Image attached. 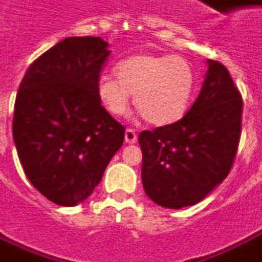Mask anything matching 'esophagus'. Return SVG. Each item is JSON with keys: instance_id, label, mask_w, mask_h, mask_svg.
Listing matches in <instances>:
<instances>
[{"instance_id": "esophagus-1", "label": "esophagus", "mask_w": 262, "mask_h": 262, "mask_svg": "<svg viewBox=\"0 0 262 262\" xmlns=\"http://www.w3.org/2000/svg\"><path fill=\"white\" fill-rule=\"evenodd\" d=\"M135 141H137V133H135L134 129H131V128H127V131H125V143L134 144Z\"/></svg>"}]
</instances>
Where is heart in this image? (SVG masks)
<instances>
[{"label":"heart","instance_id":"b5f03b06","mask_svg":"<svg viewBox=\"0 0 262 262\" xmlns=\"http://www.w3.org/2000/svg\"><path fill=\"white\" fill-rule=\"evenodd\" d=\"M115 76L102 75L96 95L114 117L125 115L129 94L145 121L156 127L174 124L183 118L196 91V72L182 56L134 54L115 66Z\"/></svg>","mask_w":262,"mask_h":262}]
</instances>
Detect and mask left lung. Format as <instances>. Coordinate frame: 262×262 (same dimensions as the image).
<instances>
[{"instance_id":"1","label":"left lung","mask_w":262,"mask_h":262,"mask_svg":"<svg viewBox=\"0 0 262 262\" xmlns=\"http://www.w3.org/2000/svg\"><path fill=\"white\" fill-rule=\"evenodd\" d=\"M201 94L183 118L138 135L144 190L163 208L205 199L229 174L241 138L242 96L222 63L208 60Z\"/></svg>"}]
</instances>
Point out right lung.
Segmentation results:
<instances>
[{
    "instance_id": "obj_1",
    "label": "right lung",
    "mask_w": 262,
    "mask_h": 262,
    "mask_svg": "<svg viewBox=\"0 0 262 262\" xmlns=\"http://www.w3.org/2000/svg\"><path fill=\"white\" fill-rule=\"evenodd\" d=\"M108 43L68 37L30 64L15 98L12 137L30 183L50 202L75 206L99 184L125 127L96 95Z\"/></svg>"
}]
</instances>
